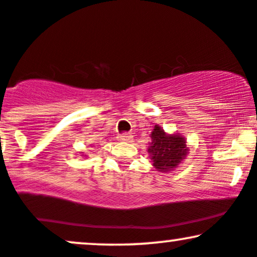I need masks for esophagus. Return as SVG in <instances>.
I'll use <instances>...</instances> for the list:
<instances>
[{"label":"esophagus","mask_w":257,"mask_h":257,"mask_svg":"<svg viewBox=\"0 0 257 257\" xmlns=\"http://www.w3.org/2000/svg\"><path fill=\"white\" fill-rule=\"evenodd\" d=\"M117 139H118V141H131L132 135L128 134V133H123V134H119Z\"/></svg>","instance_id":"obj_1"}]
</instances>
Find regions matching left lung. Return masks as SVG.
Here are the masks:
<instances>
[{
    "instance_id": "left-lung-1",
    "label": "left lung",
    "mask_w": 257,
    "mask_h": 257,
    "mask_svg": "<svg viewBox=\"0 0 257 257\" xmlns=\"http://www.w3.org/2000/svg\"><path fill=\"white\" fill-rule=\"evenodd\" d=\"M152 142L148 147V153L153 160V166L159 171H171L187 156L188 148L184 138L179 135H168L159 125L154 126Z\"/></svg>"
}]
</instances>
